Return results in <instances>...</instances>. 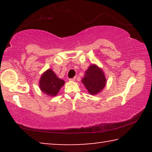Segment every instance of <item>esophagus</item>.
I'll list each match as a JSON object with an SVG mask.
<instances>
[{"mask_svg": "<svg viewBox=\"0 0 152 152\" xmlns=\"http://www.w3.org/2000/svg\"><path fill=\"white\" fill-rule=\"evenodd\" d=\"M76 80V78L75 77H74V78H70V79H69V80H70V81H74Z\"/></svg>", "mask_w": 152, "mask_h": 152, "instance_id": "34e87169", "label": "esophagus"}]
</instances>
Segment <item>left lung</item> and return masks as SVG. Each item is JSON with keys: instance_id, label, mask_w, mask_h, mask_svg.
<instances>
[{"instance_id": "left-lung-1", "label": "left lung", "mask_w": 152, "mask_h": 152, "mask_svg": "<svg viewBox=\"0 0 152 152\" xmlns=\"http://www.w3.org/2000/svg\"><path fill=\"white\" fill-rule=\"evenodd\" d=\"M82 82L90 94L96 95L106 86L107 79L102 69L96 64H92L86 70Z\"/></svg>"}]
</instances>
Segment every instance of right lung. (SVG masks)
<instances>
[{
  "mask_svg": "<svg viewBox=\"0 0 152 152\" xmlns=\"http://www.w3.org/2000/svg\"><path fill=\"white\" fill-rule=\"evenodd\" d=\"M65 82L56 75L52 70L48 69L42 74L39 79V86L43 93L50 96H56Z\"/></svg>",
  "mask_w": 152,
  "mask_h": 152,
  "instance_id": "add662e5",
  "label": "right lung"
}]
</instances>
